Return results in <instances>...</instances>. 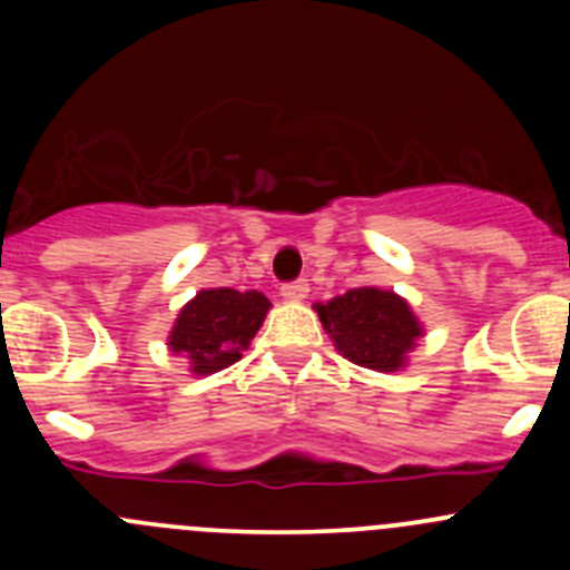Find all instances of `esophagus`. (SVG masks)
<instances>
[{
    "label": "esophagus",
    "mask_w": 570,
    "mask_h": 570,
    "mask_svg": "<svg viewBox=\"0 0 570 570\" xmlns=\"http://www.w3.org/2000/svg\"><path fill=\"white\" fill-rule=\"evenodd\" d=\"M281 295H284L286 301H292V303L306 301V297H308V281H306V278L289 281V284L281 286Z\"/></svg>",
    "instance_id": "1"
}]
</instances>
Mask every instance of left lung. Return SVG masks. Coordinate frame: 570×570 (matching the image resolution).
Listing matches in <instances>:
<instances>
[{"label":"left lung","mask_w":570,"mask_h":570,"mask_svg":"<svg viewBox=\"0 0 570 570\" xmlns=\"http://www.w3.org/2000/svg\"><path fill=\"white\" fill-rule=\"evenodd\" d=\"M314 308L338 353L366 370H402L422 336V322L411 306L377 286H358Z\"/></svg>","instance_id":"8db88e82"}]
</instances>
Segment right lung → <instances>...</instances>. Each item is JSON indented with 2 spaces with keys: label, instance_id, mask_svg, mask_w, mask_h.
<instances>
[{
  "label": "right lung",
  "instance_id": "1",
  "mask_svg": "<svg viewBox=\"0 0 570 570\" xmlns=\"http://www.w3.org/2000/svg\"><path fill=\"white\" fill-rule=\"evenodd\" d=\"M267 312L269 301L256 289H200L178 312L168 347L189 358L195 375H212L243 358Z\"/></svg>",
  "mask_w": 570,
  "mask_h": 570
}]
</instances>
